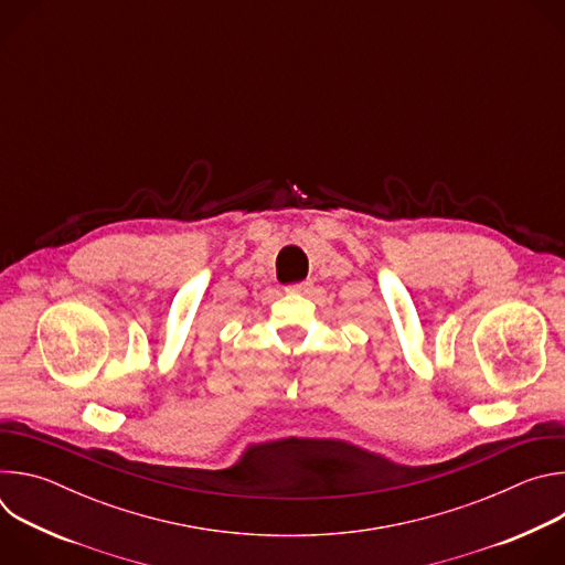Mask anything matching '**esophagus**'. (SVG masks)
I'll return each mask as SVG.
<instances>
[{
    "label": "esophagus",
    "instance_id": "obj_1",
    "mask_svg": "<svg viewBox=\"0 0 565 565\" xmlns=\"http://www.w3.org/2000/svg\"><path fill=\"white\" fill-rule=\"evenodd\" d=\"M310 290H312V281H297V284L286 286V292H290V295H306Z\"/></svg>",
    "mask_w": 565,
    "mask_h": 565
}]
</instances>
